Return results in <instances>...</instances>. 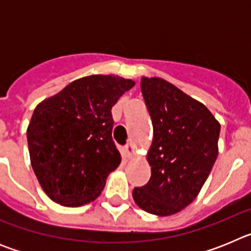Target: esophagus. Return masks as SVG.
Instances as JSON below:
<instances>
[{
	"instance_id": "esophagus-1",
	"label": "esophagus",
	"mask_w": 251,
	"mask_h": 251,
	"mask_svg": "<svg viewBox=\"0 0 251 251\" xmlns=\"http://www.w3.org/2000/svg\"><path fill=\"white\" fill-rule=\"evenodd\" d=\"M124 152H126V156L128 158H132V157L136 156V147L132 145V143H128L126 147H124Z\"/></svg>"
}]
</instances>
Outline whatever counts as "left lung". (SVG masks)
Returning <instances> with one entry per match:
<instances>
[{"label":"left lung","instance_id":"obj_1","mask_svg":"<svg viewBox=\"0 0 251 251\" xmlns=\"http://www.w3.org/2000/svg\"><path fill=\"white\" fill-rule=\"evenodd\" d=\"M141 90L153 124L151 178L133 190V200L146 212L171 216L200 194L219 154L220 123L202 103L162 77L143 76Z\"/></svg>","mask_w":251,"mask_h":251}]
</instances>
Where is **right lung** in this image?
<instances>
[{
  "mask_svg": "<svg viewBox=\"0 0 251 251\" xmlns=\"http://www.w3.org/2000/svg\"><path fill=\"white\" fill-rule=\"evenodd\" d=\"M134 84L118 75H89L37 104L26 130L30 161L54 202L77 207L101 194L122 161L112 138V106Z\"/></svg>",
  "mask_w": 251,
  "mask_h": 251,
  "instance_id": "1",
  "label": "right lung"
}]
</instances>
